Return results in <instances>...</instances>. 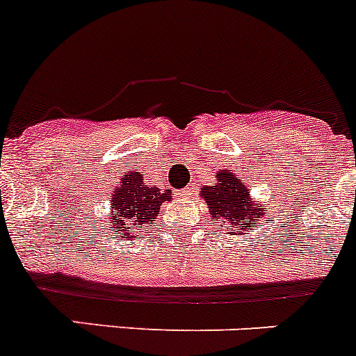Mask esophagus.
I'll list each match as a JSON object with an SVG mask.
<instances>
[{
    "label": "esophagus",
    "instance_id": "34e87169",
    "mask_svg": "<svg viewBox=\"0 0 356 356\" xmlns=\"http://www.w3.org/2000/svg\"><path fill=\"white\" fill-rule=\"evenodd\" d=\"M192 187H185V188H181L180 192H178V197H181V199H188L192 195Z\"/></svg>",
    "mask_w": 356,
    "mask_h": 356
}]
</instances>
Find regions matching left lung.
I'll list each match as a JSON object with an SVG mask.
<instances>
[{
  "instance_id": "left-lung-1",
  "label": "left lung",
  "mask_w": 356,
  "mask_h": 356,
  "mask_svg": "<svg viewBox=\"0 0 356 356\" xmlns=\"http://www.w3.org/2000/svg\"><path fill=\"white\" fill-rule=\"evenodd\" d=\"M246 187L231 169L216 172V184L201 188V197L208 204L211 222L223 223L231 231H252V227L266 215L267 208L255 201Z\"/></svg>"
}]
</instances>
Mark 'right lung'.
Wrapping results in <instances>:
<instances>
[{
    "instance_id": "add662e5",
    "label": "right lung",
    "mask_w": 356,
    "mask_h": 356,
    "mask_svg": "<svg viewBox=\"0 0 356 356\" xmlns=\"http://www.w3.org/2000/svg\"><path fill=\"white\" fill-rule=\"evenodd\" d=\"M171 191L145 184L143 175L129 171L117 181L110 197L108 225L117 238H134L159 216L164 201H171Z\"/></svg>"
}]
</instances>
